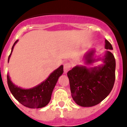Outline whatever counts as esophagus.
I'll use <instances>...</instances> for the list:
<instances>
[{"label":"esophagus","mask_w":127,"mask_h":127,"mask_svg":"<svg viewBox=\"0 0 127 127\" xmlns=\"http://www.w3.org/2000/svg\"><path fill=\"white\" fill-rule=\"evenodd\" d=\"M71 68V64H70V63L69 62H67L65 63L64 65V73H67V72L69 71V70Z\"/></svg>","instance_id":"esophagus-1"}]
</instances>
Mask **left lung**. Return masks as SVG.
I'll use <instances>...</instances> for the list:
<instances>
[{"mask_svg":"<svg viewBox=\"0 0 127 127\" xmlns=\"http://www.w3.org/2000/svg\"><path fill=\"white\" fill-rule=\"evenodd\" d=\"M106 50H113L111 44L105 40ZM95 50L88 51L85 57L86 64L101 60L94 58ZM102 60L104 64L88 69L76 66L67 72L72 97L77 105L92 107L101 102L111 92L115 81L116 61L112 53L107 51Z\"/></svg>","mask_w":127,"mask_h":127,"instance_id":"obj_1","label":"left lung"}]
</instances>
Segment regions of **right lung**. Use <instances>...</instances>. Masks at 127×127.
<instances>
[{
    "instance_id": "obj_1",
    "label": "right lung",
    "mask_w": 127,
    "mask_h": 127,
    "mask_svg": "<svg viewBox=\"0 0 127 127\" xmlns=\"http://www.w3.org/2000/svg\"><path fill=\"white\" fill-rule=\"evenodd\" d=\"M18 42L16 41L11 50V54L9 56L8 62L12 53L14 45ZM64 72V67L60 66L58 69L54 70L50 76L42 83L30 89H22L14 85L11 82L9 75L7 76V85L12 95L20 103L25 107L29 108H41L50 102L51 94L55 86L58 78Z\"/></svg>"
}]
</instances>
